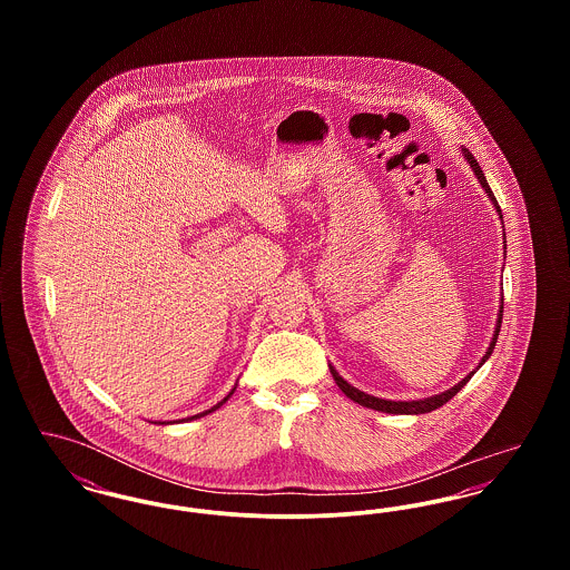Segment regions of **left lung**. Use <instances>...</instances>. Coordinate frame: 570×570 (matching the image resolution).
I'll use <instances>...</instances> for the list:
<instances>
[{
	"instance_id": "8db88e82",
	"label": "left lung",
	"mask_w": 570,
	"mask_h": 570,
	"mask_svg": "<svg viewBox=\"0 0 570 570\" xmlns=\"http://www.w3.org/2000/svg\"><path fill=\"white\" fill-rule=\"evenodd\" d=\"M461 154H463V158H465L468 164H470V168L474 170V175H476L479 184L483 186V190L488 194L489 200L493 203V207H495L498 216L502 217V214H500V205H498V200H495L493 191L489 188L488 179H485V175H483L481 166H479V163L474 160V156H472L465 147H461ZM504 249H507V242H504ZM502 312H504V301H502V305H500V314H498V321H495V331H493V337H491L488 354L481 358L479 367H481V365L488 361L489 356H491V353H493V346H495V342H498L500 326H502ZM479 367H476V370H479ZM328 370H331V374H333L335 384L342 389V393H344L346 397H351L353 402L361 404V406L372 407V410H379V412H389V414H425V412H432L435 407L444 406L451 397H455V395L460 393L461 389L468 384V380L472 379V376L476 374V370H474V372H470L465 379L460 380L455 386H451L449 391H444V393H440V395H432V397H425V400H412V402H391V400L374 397V395H367V393H363V391L354 389L353 384H348L346 380L342 379V376L337 374V370H335L333 365H328Z\"/></svg>"
}]
</instances>
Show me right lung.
<instances>
[{"label":"right lung","mask_w":570,"mask_h":570,"mask_svg":"<svg viewBox=\"0 0 570 570\" xmlns=\"http://www.w3.org/2000/svg\"><path fill=\"white\" fill-rule=\"evenodd\" d=\"M235 389H237V386H235ZM235 389H233V391H230V393H228V395H226V397H224V400H222V402H217L216 406L209 407V410H205V412H200V414H194V416H188V419H184V421H194V419H200V416H205V414H209V412H214V410H217V407L222 406V404H226V402H228V397H230V395H233V393H235ZM173 423H175V421H173ZM160 425H168V423H166V421H164V423H160Z\"/></svg>","instance_id":"right-lung-1"}]
</instances>
